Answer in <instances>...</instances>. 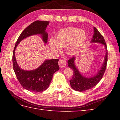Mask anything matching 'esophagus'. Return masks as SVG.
Returning a JSON list of instances; mask_svg holds the SVG:
<instances>
[{"instance_id": "esophagus-1", "label": "esophagus", "mask_w": 120, "mask_h": 120, "mask_svg": "<svg viewBox=\"0 0 120 120\" xmlns=\"http://www.w3.org/2000/svg\"><path fill=\"white\" fill-rule=\"evenodd\" d=\"M58 64H59V65L60 68H64L66 66L65 60H63V59L59 60V62H58Z\"/></svg>"}]
</instances>
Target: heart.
Segmentation results:
<instances>
[{
  "label": "heart",
  "mask_w": 120,
  "mask_h": 120,
  "mask_svg": "<svg viewBox=\"0 0 120 120\" xmlns=\"http://www.w3.org/2000/svg\"><path fill=\"white\" fill-rule=\"evenodd\" d=\"M86 38V34L83 30L70 27L59 31L55 40H49V44L53 52H58L61 51V47H66L67 54L73 56L80 50Z\"/></svg>",
  "instance_id": "b5f03b06"
}]
</instances>
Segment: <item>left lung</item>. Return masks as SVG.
I'll use <instances>...</instances> for the list:
<instances>
[{
    "label": "left lung",
    "mask_w": 120,
    "mask_h": 120,
    "mask_svg": "<svg viewBox=\"0 0 120 120\" xmlns=\"http://www.w3.org/2000/svg\"><path fill=\"white\" fill-rule=\"evenodd\" d=\"M91 43H98L105 46L106 53L104 58V63L100 70L95 76L91 77H86L81 74L79 71L76 68L75 64V57H73L68 60V67L73 71V77L72 79L70 80V85L72 88L76 91L82 92L94 87L102 78L105 72L108 60L107 45L103 36L95 27H94V34Z\"/></svg>",
    "instance_id": "1"
}]
</instances>
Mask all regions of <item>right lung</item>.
Here are the masks:
<instances>
[{
    "mask_svg": "<svg viewBox=\"0 0 120 120\" xmlns=\"http://www.w3.org/2000/svg\"><path fill=\"white\" fill-rule=\"evenodd\" d=\"M49 22L36 21L26 28L18 38L13 52V66L18 80L24 89L34 92H42L48 88L53 74L59 70V59L46 60L36 69L25 71L20 68L17 64L15 58V49L22 40L32 35L41 34L43 42L46 44L48 34L45 30Z\"/></svg>",
    "mask_w": 120,
    "mask_h": 120,
    "instance_id": "obj_1",
    "label": "right lung"
}]
</instances>
